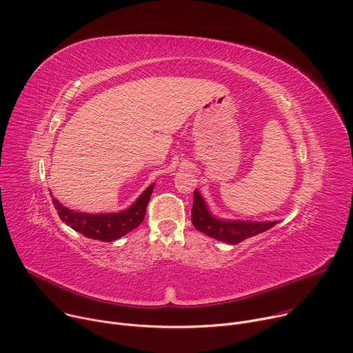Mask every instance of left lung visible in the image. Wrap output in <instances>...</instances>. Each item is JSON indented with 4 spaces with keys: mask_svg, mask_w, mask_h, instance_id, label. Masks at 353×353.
Wrapping results in <instances>:
<instances>
[{
    "mask_svg": "<svg viewBox=\"0 0 353 353\" xmlns=\"http://www.w3.org/2000/svg\"><path fill=\"white\" fill-rule=\"evenodd\" d=\"M191 222L196 230L205 233L219 241L237 244L248 237L263 233L278 222H247V221H225L215 218L198 190L194 191V203L191 210Z\"/></svg>",
    "mask_w": 353,
    "mask_h": 353,
    "instance_id": "1",
    "label": "left lung"
}]
</instances>
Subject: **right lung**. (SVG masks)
<instances>
[{
    "label": "right lung",
    "mask_w": 353,
    "mask_h": 353,
    "mask_svg": "<svg viewBox=\"0 0 353 353\" xmlns=\"http://www.w3.org/2000/svg\"><path fill=\"white\" fill-rule=\"evenodd\" d=\"M155 184H150L138 198L135 203L117 214H85L75 212L65 208L60 201L53 198L54 208L64 223L71 226L75 232L86 236L88 239L100 241H113L128 232L134 230L141 225L145 218L146 207L149 203L150 194L154 191Z\"/></svg>",
    "instance_id": "obj_1"
}]
</instances>
